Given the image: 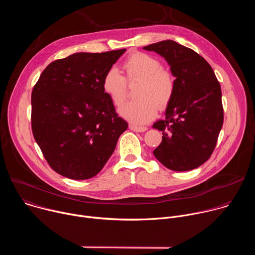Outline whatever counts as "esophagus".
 I'll return each instance as SVG.
<instances>
[{"label": "esophagus", "instance_id": "esophagus-1", "mask_svg": "<svg viewBox=\"0 0 255 255\" xmlns=\"http://www.w3.org/2000/svg\"><path fill=\"white\" fill-rule=\"evenodd\" d=\"M129 128L132 131H135V132H144V131L147 130V127H140V126H135V125H132V124L129 125Z\"/></svg>", "mask_w": 255, "mask_h": 255}]
</instances>
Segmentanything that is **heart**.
Instances as JSON below:
<instances>
[{
  "label": "heart",
  "instance_id": "obj_1",
  "mask_svg": "<svg viewBox=\"0 0 255 255\" xmlns=\"http://www.w3.org/2000/svg\"><path fill=\"white\" fill-rule=\"evenodd\" d=\"M123 68L126 78L115 67L106 72L102 82L103 91L119 107L127 97V82L140 80L136 91L138 99L125 104L119 113L133 124H146L155 117L157 107L162 109L171 100L175 87L174 77L169 70L161 67L157 58L144 52L130 54Z\"/></svg>",
  "mask_w": 255,
  "mask_h": 255
}]
</instances>
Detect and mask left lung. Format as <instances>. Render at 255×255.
I'll use <instances>...</instances> for the list:
<instances>
[{
	"mask_svg": "<svg viewBox=\"0 0 255 255\" xmlns=\"http://www.w3.org/2000/svg\"><path fill=\"white\" fill-rule=\"evenodd\" d=\"M143 49L164 57L175 78L165 118L152 126L163 135L153 154L171 170L197 168L212 155L223 125L220 84L205 58L175 41L164 40Z\"/></svg>",
	"mask_w": 255,
	"mask_h": 255,
	"instance_id": "obj_1",
	"label": "left lung"
}]
</instances>
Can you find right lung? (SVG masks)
<instances>
[{
  "instance_id": "right-lung-1",
  "label": "right lung",
  "mask_w": 255,
  "mask_h": 255,
  "mask_svg": "<svg viewBox=\"0 0 255 255\" xmlns=\"http://www.w3.org/2000/svg\"><path fill=\"white\" fill-rule=\"evenodd\" d=\"M125 51L79 52L54 60L34 86L33 136L57 173L79 180L95 176L128 128L102 88L105 74Z\"/></svg>"
}]
</instances>
